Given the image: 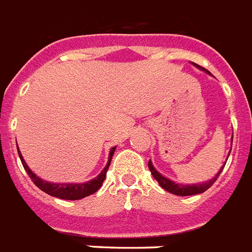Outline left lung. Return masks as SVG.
Here are the masks:
<instances>
[{
    "instance_id": "left-lung-1",
    "label": "left lung",
    "mask_w": 252,
    "mask_h": 252,
    "mask_svg": "<svg viewBox=\"0 0 252 252\" xmlns=\"http://www.w3.org/2000/svg\"><path fill=\"white\" fill-rule=\"evenodd\" d=\"M192 64H193L196 68H199V69L204 71L205 73L211 75V72L207 71L205 68H201L200 65H197V64H194V63ZM229 153H231V152H229ZM227 158H228V157H227ZM224 165L219 169V172L216 173L215 177H212V179L208 180V181H205V183H196V184H177V183H174V181H172V180L168 179V177L162 176L157 169L154 168L153 164H152V161H149V169H150V172H152V174H153L154 179L158 181V184L161 185V188H164L165 190H168V192H170L172 194H177V196H192V194H199L205 192V190L211 188V187L214 185L215 181L218 180L219 174L221 173V170H223Z\"/></svg>"
}]
</instances>
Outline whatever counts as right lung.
Returning a JSON list of instances; mask_svg holds the SVG:
<instances>
[{"instance_id":"add662e5","label":"right lung","mask_w":252,"mask_h":252,"mask_svg":"<svg viewBox=\"0 0 252 252\" xmlns=\"http://www.w3.org/2000/svg\"><path fill=\"white\" fill-rule=\"evenodd\" d=\"M117 146H114L110 150V154H108V161L107 165L104 166L103 170L96 176L94 177L93 180H90L87 183H49V181H45V180L40 179L37 174H34V172L31 170V168L28 166V164L25 162V159L21 156V152L20 149L18 150V156H20V159L23 162L24 169L27 170L28 176L32 179V181L34 183L36 187L41 189L43 192L48 193L49 196H53V197H58V199L63 200H80L83 197H87L90 194L95 193L98 190L102 184H103L104 179H106V172L108 170V166H110V162H111V158H113V154L115 152Z\"/></svg>"}]
</instances>
